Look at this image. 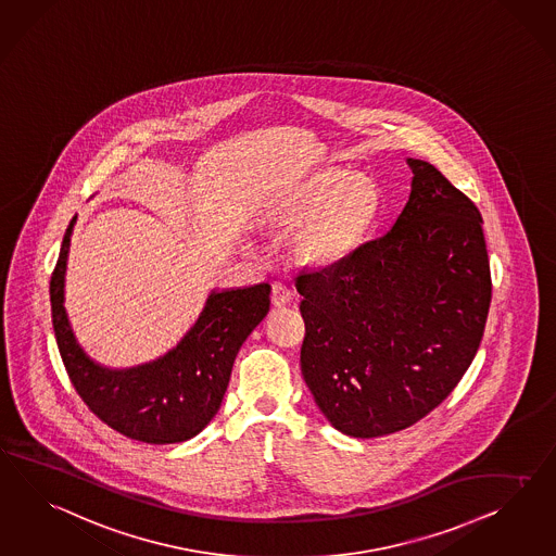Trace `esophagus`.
Here are the masks:
<instances>
[{
    "mask_svg": "<svg viewBox=\"0 0 556 556\" xmlns=\"http://www.w3.org/2000/svg\"><path fill=\"white\" fill-rule=\"evenodd\" d=\"M293 298V291L291 287L286 286L283 281H275L273 289H270V301L275 307H283Z\"/></svg>",
    "mask_w": 556,
    "mask_h": 556,
    "instance_id": "obj_1",
    "label": "esophagus"
}]
</instances>
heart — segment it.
Wrapping results in <instances>:
<instances>
[{
    "mask_svg": "<svg viewBox=\"0 0 556 556\" xmlns=\"http://www.w3.org/2000/svg\"><path fill=\"white\" fill-rule=\"evenodd\" d=\"M380 190L366 174L319 172L277 208L281 223L295 228L293 258L307 267H330L350 255L375 225Z\"/></svg>",
    "mask_w": 556,
    "mask_h": 556,
    "instance_id": "obj_1",
    "label": "heart"
}]
</instances>
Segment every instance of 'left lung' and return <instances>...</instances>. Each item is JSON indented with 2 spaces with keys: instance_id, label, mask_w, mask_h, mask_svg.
Masks as SVG:
<instances>
[{
  "instance_id": "obj_1",
  "label": "left lung",
  "mask_w": 556,
  "mask_h": 556,
  "mask_svg": "<svg viewBox=\"0 0 556 556\" xmlns=\"http://www.w3.org/2000/svg\"><path fill=\"white\" fill-rule=\"evenodd\" d=\"M391 230L303 270L301 375L331 427L391 435L429 415L473 361L492 301L481 214L435 165L406 157Z\"/></svg>"
}]
</instances>
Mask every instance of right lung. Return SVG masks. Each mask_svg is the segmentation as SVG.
Listing matches in <instances>:
<instances>
[{"instance_id": "1", "label": "right lung", "mask_w": 556, "mask_h": 556, "mask_svg": "<svg viewBox=\"0 0 556 556\" xmlns=\"http://www.w3.org/2000/svg\"><path fill=\"white\" fill-rule=\"evenodd\" d=\"M76 216L64 232L50 279L52 326L64 368L90 410L121 435L180 443L198 435L218 413L240 345L269 312V283L212 291L194 326L155 361L109 368L76 340L64 309V275Z\"/></svg>"}]
</instances>
